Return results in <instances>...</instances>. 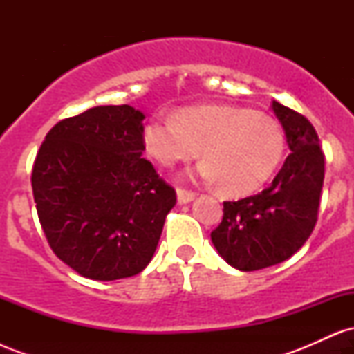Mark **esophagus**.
<instances>
[{
  "label": "esophagus",
  "mask_w": 354,
  "mask_h": 354,
  "mask_svg": "<svg viewBox=\"0 0 354 354\" xmlns=\"http://www.w3.org/2000/svg\"><path fill=\"white\" fill-rule=\"evenodd\" d=\"M176 194H178V201H180L181 205L193 201L194 196H196V194H194L193 191H188V189H185V188H178L176 189Z\"/></svg>",
  "instance_id": "34e87169"
}]
</instances>
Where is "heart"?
Wrapping results in <instances>:
<instances>
[{"label":"heart","instance_id":"1","mask_svg":"<svg viewBox=\"0 0 354 354\" xmlns=\"http://www.w3.org/2000/svg\"><path fill=\"white\" fill-rule=\"evenodd\" d=\"M146 153L171 166L200 154L198 174L218 183L230 196L254 193L273 176L284 154V133L276 120L250 108L201 104L174 118H151L143 128Z\"/></svg>","mask_w":354,"mask_h":354}]
</instances>
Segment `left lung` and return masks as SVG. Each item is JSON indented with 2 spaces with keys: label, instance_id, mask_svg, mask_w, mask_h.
Segmentation results:
<instances>
[{
  "label": "left lung",
  "instance_id": "left-lung-1",
  "mask_svg": "<svg viewBox=\"0 0 354 354\" xmlns=\"http://www.w3.org/2000/svg\"><path fill=\"white\" fill-rule=\"evenodd\" d=\"M291 153L268 188L223 203V219L211 241L226 263L256 271L291 258L310 238L318 219L324 154L306 116L273 101Z\"/></svg>",
  "mask_w": 354,
  "mask_h": 354
}]
</instances>
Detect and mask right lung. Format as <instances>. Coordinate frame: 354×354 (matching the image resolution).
<instances>
[{"label":"right lung","instance_id":"right-lung-1","mask_svg":"<svg viewBox=\"0 0 354 354\" xmlns=\"http://www.w3.org/2000/svg\"><path fill=\"white\" fill-rule=\"evenodd\" d=\"M145 115L96 106L48 131L31 173L53 253L98 281L129 278L151 261L176 191L141 154Z\"/></svg>","mask_w":354,"mask_h":354}]
</instances>
